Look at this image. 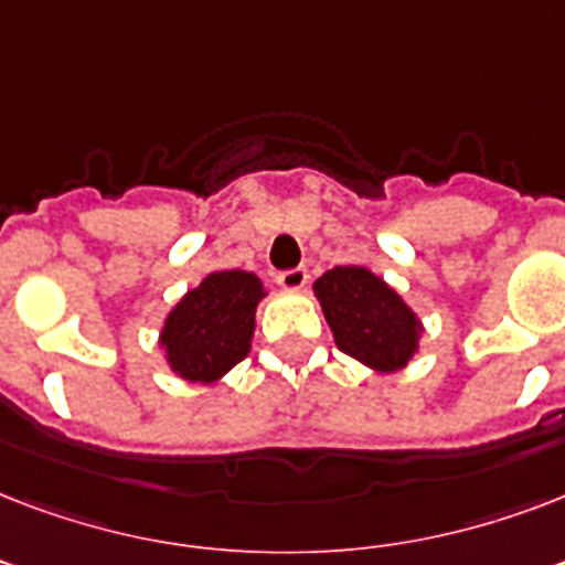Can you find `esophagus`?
Instances as JSON below:
<instances>
[{
	"mask_svg": "<svg viewBox=\"0 0 565 565\" xmlns=\"http://www.w3.org/2000/svg\"><path fill=\"white\" fill-rule=\"evenodd\" d=\"M278 284H281L284 290H301V287L308 284V269H305V266L284 269V273H278Z\"/></svg>",
	"mask_w": 565,
	"mask_h": 565,
	"instance_id": "1",
	"label": "esophagus"
}]
</instances>
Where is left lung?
I'll return each mask as SVG.
<instances>
[{"mask_svg":"<svg viewBox=\"0 0 565 565\" xmlns=\"http://www.w3.org/2000/svg\"><path fill=\"white\" fill-rule=\"evenodd\" d=\"M337 345L375 370H402L416 352L413 310L363 266H334L313 284Z\"/></svg>","mask_w":565,"mask_h":565,"instance_id":"1","label":"left lung"}]
</instances>
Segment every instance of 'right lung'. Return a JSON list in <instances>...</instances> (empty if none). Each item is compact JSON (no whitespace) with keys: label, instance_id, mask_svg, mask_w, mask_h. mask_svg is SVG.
I'll list each match as a JSON object with an SVG mask.
<instances>
[{"label":"right lung","instance_id":"1","mask_svg":"<svg viewBox=\"0 0 565 565\" xmlns=\"http://www.w3.org/2000/svg\"><path fill=\"white\" fill-rule=\"evenodd\" d=\"M264 287L252 273L225 269L190 290L163 326L170 366L188 381H213L248 354Z\"/></svg>","mask_w":565,"mask_h":565}]
</instances>
